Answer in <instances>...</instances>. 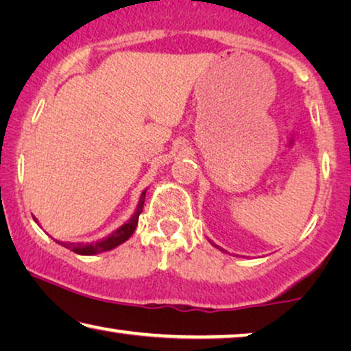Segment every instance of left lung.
I'll return each instance as SVG.
<instances>
[{
    "mask_svg": "<svg viewBox=\"0 0 351 351\" xmlns=\"http://www.w3.org/2000/svg\"><path fill=\"white\" fill-rule=\"evenodd\" d=\"M209 243H211V244H213V245H214V247H217V249H219V250H222V252H226V250H223V249H222V247H221V245H217V244H216V243H213V241H211V239H209Z\"/></svg>",
    "mask_w": 351,
    "mask_h": 351,
    "instance_id": "obj_1",
    "label": "left lung"
}]
</instances>
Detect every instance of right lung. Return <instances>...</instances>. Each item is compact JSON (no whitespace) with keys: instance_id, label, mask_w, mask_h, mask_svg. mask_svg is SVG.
Returning <instances> with one entry per match:
<instances>
[{"instance_id":"right-lung-1","label":"right lung","mask_w":351,"mask_h":351,"mask_svg":"<svg viewBox=\"0 0 351 351\" xmlns=\"http://www.w3.org/2000/svg\"><path fill=\"white\" fill-rule=\"evenodd\" d=\"M145 195H146V189L142 192V195H140V200L137 203V208H135V211L132 216L129 217L128 222H124L121 227H118L114 232H112L108 234V237L99 239V241H93V243H69V241H60V239H55L56 243L62 247L66 249H71L72 252H75L78 255H96V254H102V252H107V250H112L114 247H118L119 244H123L124 241H128V239L132 237V233L135 232V228L138 226V216L142 214V209L145 205ZM34 221L39 223L38 219L34 217Z\"/></svg>"}]
</instances>
